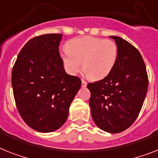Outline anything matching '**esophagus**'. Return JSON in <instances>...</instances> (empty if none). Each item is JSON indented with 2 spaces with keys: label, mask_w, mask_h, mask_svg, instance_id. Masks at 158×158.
I'll return each instance as SVG.
<instances>
[{
  "label": "esophagus",
  "mask_w": 158,
  "mask_h": 158,
  "mask_svg": "<svg viewBox=\"0 0 158 158\" xmlns=\"http://www.w3.org/2000/svg\"><path fill=\"white\" fill-rule=\"evenodd\" d=\"M87 85V82L85 81V80H82L81 81V86L82 87H86Z\"/></svg>",
  "instance_id": "1"
}]
</instances>
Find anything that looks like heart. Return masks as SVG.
<instances>
[{
	"instance_id": "obj_1",
	"label": "heart",
	"mask_w": 158,
	"mask_h": 158,
	"mask_svg": "<svg viewBox=\"0 0 158 158\" xmlns=\"http://www.w3.org/2000/svg\"><path fill=\"white\" fill-rule=\"evenodd\" d=\"M118 46L113 40L84 36L68 42L67 49L61 52L65 69L70 74L83 70L88 77L100 80L114 69L118 58Z\"/></svg>"
}]
</instances>
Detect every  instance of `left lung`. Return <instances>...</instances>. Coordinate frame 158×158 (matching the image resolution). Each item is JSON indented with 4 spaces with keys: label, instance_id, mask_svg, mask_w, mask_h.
I'll return each mask as SVG.
<instances>
[{
    "label": "left lung",
    "instance_id": "8db88e82",
    "mask_svg": "<svg viewBox=\"0 0 158 158\" xmlns=\"http://www.w3.org/2000/svg\"><path fill=\"white\" fill-rule=\"evenodd\" d=\"M118 46L114 69L102 80L89 83V106L94 123L110 133L128 128L139 115L148 90L146 67L140 52L118 36H110Z\"/></svg>",
    "mask_w": 158,
    "mask_h": 158
}]
</instances>
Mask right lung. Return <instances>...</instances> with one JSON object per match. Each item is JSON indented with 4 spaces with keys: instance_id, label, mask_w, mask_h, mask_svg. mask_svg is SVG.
Masks as SVG:
<instances>
[{
    "instance_id": "right-lung-1",
    "label": "right lung",
    "mask_w": 158,
    "mask_h": 158,
    "mask_svg": "<svg viewBox=\"0 0 158 158\" xmlns=\"http://www.w3.org/2000/svg\"><path fill=\"white\" fill-rule=\"evenodd\" d=\"M62 34L34 37L22 48L12 71L14 96L25 123L40 132L65 123L80 89L79 77L66 73L59 52Z\"/></svg>"
}]
</instances>
